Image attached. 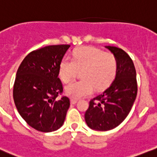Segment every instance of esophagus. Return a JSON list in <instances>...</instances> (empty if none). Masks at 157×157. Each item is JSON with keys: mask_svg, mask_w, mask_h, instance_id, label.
<instances>
[{"mask_svg": "<svg viewBox=\"0 0 157 157\" xmlns=\"http://www.w3.org/2000/svg\"><path fill=\"white\" fill-rule=\"evenodd\" d=\"M77 100H75V99H73V98H71V104H72V105H75V104H76L77 103Z\"/></svg>", "mask_w": 157, "mask_h": 157, "instance_id": "esophagus-1", "label": "esophagus"}]
</instances>
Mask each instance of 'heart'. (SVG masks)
I'll return each mask as SVG.
<instances>
[{
  "label": "heart",
  "mask_w": 157,
  "mask_h": 157,
  "mask_svg": "<svg viewBox=\"0 0 157 157\" xmlns=\"http://www.w3.org/2000/svg\"><path fill=\"white\" fill-rule=\"evenodd\" d=\"M83 79L65 87V93L73 99H79L92 93L94 88L103 89L114 79L117 60L111 52H104L94 47H81L73 52L72 58H64L59 65V76L64 82L74 78L78 70H82Z\"/></svg>",
  "instance_id": "obj_1"
}]
</instances>
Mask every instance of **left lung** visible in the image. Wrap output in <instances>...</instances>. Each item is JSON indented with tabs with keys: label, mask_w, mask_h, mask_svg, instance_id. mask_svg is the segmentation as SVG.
<instances>
[{
	"label": "left lung",
	"mask_w": 157,
	"mask_h": 157,
	"mask_svg": "<svg viewBox=\"0 0 157 157\" xmlns=\"http://www.w3.org/2000/svg\"><path fill=\"white\" fill-rule=\"evenodd\" d=\"M117 60L116 77L102 93L89 102L85 114L88 126L107 131L119 126L130 112L137 95L136 72L132 60L122 49L105 46Z\"/></svg>",
	"instance_id": "1"
}]
</instances>
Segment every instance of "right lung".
I'll return each mask as SVG.
<instances>
[{
	"instance_id": "right-lung-1",
	"label": "right lung",
	"mask_w": 157,
	"mask_h": 157,
	"mask_svg": "<svg viewBox=\"0 0 157 157\" xmlns=\"http://www.w3.org/2000/svg\"><path fill=\"white\" fill-rule=\"evenodd\" d=\"M69 44L49 45L33 51L21 63L13 89L19 114L38 131L49 132L63 125L70 106L59 78V65Z\"/></svg>"
}]
</instances>
